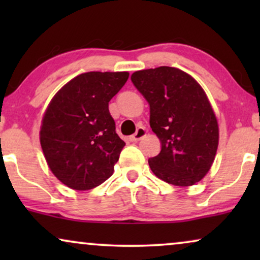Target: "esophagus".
Segmentation results:
<instances>
[{
    "instance_id": "1",
    "label": "esophagus",
    "mask_w": 260,
    "mask_h": 260,
    "mask_svg": "<svg viewBox=\"0 0 260 260\" xmlns=\"http://www.w3.org/2000/svg\"><path fill=\"white\" fill-rule=\"evenodd\" d=\"M145 135H147V130H145L143 126H140V127H137L136 133H135L134 135H131V136L129 137V140L131 142H137V141H140L141 138H143Z\"/></svg>"
}]
</instances>
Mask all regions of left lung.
<instances>
[{"mask_svg": "<svg viewBox=\"0 0 260 260\" xmlns=\"http://www.w3.org/2000/svg\"><path fill=\"white\" fill-rule=\"evenodd\" d=\"M135 87L150 108V126L161 151L149 158L158 179L174 186L199 182L214 161L219 127L207 95L194 78L175 67L137 71Z\"/></svg>", "mask_w": 260, "mask_h": 260, "instance_id": "obj_1", "label": "left lung"}]
</instances>
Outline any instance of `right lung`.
I'll list each match as a JSON object with an SVG mask.
<instances>
[{
  "mask_svg": "<svg viewBox=\"0 0 260 260\" xmlns=\"http://www.w3.org/2000/svg\"><path fill=\"white\" fill-rule=\"evenodd\" d=\"M127 78V72L83 73L49 103L40 143L49 169L67 187L92 189L113 174L125 143L116 133L109 102Z\"/></svg>",
  "mask_w": 260,
  "mask_h": 260,
  "instance_id": "obj_1",
  "label": "right lung"
}]
</instances>
